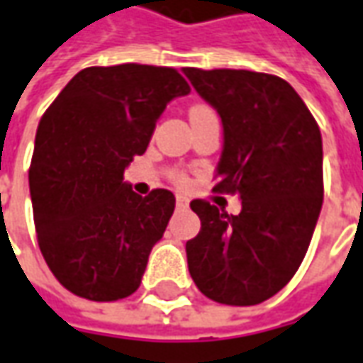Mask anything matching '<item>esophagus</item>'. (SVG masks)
Instances as JSON below:
<instances>
[{"label": "esophagus", "instance_id": "1", "mask_svg": "<svg viewBox=\"0 0 363 363\" xmlns=\"http://www.w3.org/2000/svg\"><path fill=\"white\" fill-rule=\"evenodd\" d=\"M177 206H179V208H186V206H189V199L179 194V196H177Z\"/></svg>", "mask_w": 363, "mask_h": 363}]
</instances>
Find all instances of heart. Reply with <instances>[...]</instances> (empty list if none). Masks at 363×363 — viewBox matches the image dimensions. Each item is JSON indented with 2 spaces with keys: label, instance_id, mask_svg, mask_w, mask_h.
Returning <instances> with one entry per match:
<instances>
[{
  "label": "heart",
  "instance_id": "heart-1",
  "mask_svg": "<svg viewBox=\"0 0 363 363\" xmlns=\"http://www.w3.org/2000/svg\"><path fill=\"white\" fill-rule=\"evenodd\" d=\"M204 111H211V109H208L206 105H192V107H191V117L199 115V113H204ZM172 181L177 182V184H186V177H184V172L174 171V172H172Z\"/></svg>",
  "mask_w": 363,
  "mask_h": 363
}]
</instances>
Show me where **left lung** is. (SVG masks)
<instances>
[{
  "instance_id": "left-lung-1",
  "label": "left lung",
  "mask_w": 363,
  "mask_h": 363,
  "mask_svg": "<svg viewBox=\"0 0 363 363\" xmlns=\"http://www.w3.org/2000/svg\"><path fill=\"white\" fill-rule=\"evenodd\" d=\"M184 75L223 119L213 191L242 199L240 214L191 202L201 233L186 242L189 272L218 304H260L292 280L316 228L324 201L320 127L282 77L196 67Z\"/></svg>"
}]
</instances>
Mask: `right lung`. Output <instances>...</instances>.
<instances>
[{
  "label": "right lung",
  "mask_w": 363,
  "mask_h": 363,
  "mask_svg": "<svg viewBox=\"0 0 363 363\" xmlns=\"http://www.w3.org/2000/svg\"><path fill=\"white\" fill-rule=\"evenodd\" d=\"M189 91L172 67H87L39 121L29 167L37 242L59 284L79 298L115 302L137 292L174 194L139 196L123 172L147 150L167 103Z\"/></svg>",
  "instance_id": "obj_1"
}]
</instances>
